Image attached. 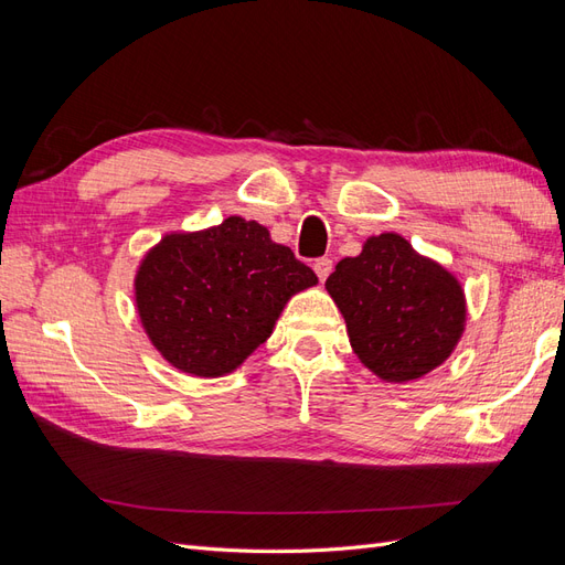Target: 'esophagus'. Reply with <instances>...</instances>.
<instances>
[{
    "label": "esophagus",
    "instance_id": "obj_1",
    "mask_svg": "<svg viewBox=\"0 0 565 565\" xmlns=\"http://www.w3.org/2000/svg\"><path fill=\"white\" fill-rule=\"evenodd\" d=\"M313 270H316L318 280H320V282H324V280H328L330 273H332V259H328V256H322V259H316Z\"/></svg>",
    "mask_w": 565,
    "mask_h": 565
}]
</instances>
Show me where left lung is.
I'll use <instances>...</instances> for the list:
<instances>
[{
  "label": "left lung",
  "mask_w": 565,
  "mask_h": 565,
  "mask_svg": "<svg viewBox=\"0 0 565 565\" xmlns=\"http://www.w3.org/2000/svg\"><path fill=\"white\" fill-rule=\"evenodd\" d=\"M324 289L347 320L358 361L391 384L446 363L467 324L459 280L398 233L367 237L361 254L337 264Z\"/></svg>",
  "instance_id": "left-lung-1"
}]
</instances>
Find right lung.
Instances as JSON below:
<instances>
[{
  "label": "right lung",
  "instance_id": "obj_1",
  "mask_svg": "<svg viewBox=\"0 0 565 565\" xmlns=\"http://www.w3.org/2000/svg\"><path fill=\"white\" fill-rule=\"evenodd\" d=\"M318 285L316 273L266 226L243 216L167 233L146 252L134 299L150 344L193 377H224L270 337L285 303Z\"/></svg>",
  "mask_w": 565,
  "mask_h": 565
}]
</instances>
